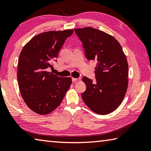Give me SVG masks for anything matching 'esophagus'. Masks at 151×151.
Returning <instances> with one entry per match:
<instances>
[{"label": "esophagus", "mask_w": 151, "mask_h": 151, "mask_svg": "<svg viewBox=\"0 0 151 151\" xmlns=\"http://www.w3.org/2000/svg\"><path fill=\"white\" fill-rule=\"evenodd\" d=\"M80 81V78H72V81L73 82H76V81Z\"/></svg>", "instance_id": "esophagus-1"}]
</instances>
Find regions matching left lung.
<instances>
[{
	"label": "left lung",
	"mask_w": 151,
	"mask_h": 151,
	"mask_svg": "<svg viewBox=\"0 0 151 151\" xmlns=\"http://www.w3.org/2000/svg\"><path fill=\"white\" fill-rule=\"evenodd\" d=\"M82 42L86 57L97 62L96 82L84 76L85 104L99 115H106L119 106L128 88L129 65L120 43L111 35L92 27L75 28Z\"/></svg>",
	"instance_id": "1"
}]
</instances>
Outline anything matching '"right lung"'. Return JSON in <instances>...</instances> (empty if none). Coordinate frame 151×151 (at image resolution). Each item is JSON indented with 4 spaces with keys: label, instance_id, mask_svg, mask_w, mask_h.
<instances>
[{
    "label": "right lung",
    "instance_id": "obj_1",
    "mask_svg": "<svg viewBox=\"0 0 151 151\" xmlns=\"http://www.w3.org/2000/svg\"><path fill=\"white\" fill-rule=\"evenodd\" d=\"M73 33V29L41 33L22 48L18 61V85L24 102L35 113H51L69 90L71 78L59 77L46 69L52 67L51 62Z\"/></svg>",
    "mask_w": 151,
    "mask_h": 151
}]
</instances>
